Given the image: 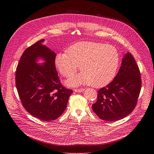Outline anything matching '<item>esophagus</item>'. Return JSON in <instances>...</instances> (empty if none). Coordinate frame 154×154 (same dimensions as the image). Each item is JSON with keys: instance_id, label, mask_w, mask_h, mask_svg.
<instances>
[{"instance_id": "esophagus-1", "label": "esophagus", "mask_w": 154, "mask_h": 154, "mask_svg": "<svg viewBox=\"0 0 154 154\" xmlns=\"http://www.w3.org/2000/svg\"><path fill=\"white\" fill-rule=\"evenodd\" d=\"M85 89H84V88H76V89H74V91L75 92H83Z\"/></svg>"}]
</instances>
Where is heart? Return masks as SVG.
Listing matches in <instances>:
<instances>
[{"label": "heart", "instance_id": "heart-1", "mask_svg": "<svg viewBox=\"0 0 154 154\" xmlns=\"http://www.w3.org/2000/svg\"><path fill=\"white\" fill-rule=\"evenodd\" d=\"M119 63V55L114 47L92 42L75 44L68 48L67 53L59 52L55 58V66L64 77L74 74L80 66L82 72L66 80L69 87L106 85L115 77Z\"/></svg>", "mask_w": 154, "mask_h": 154}]
</instances>
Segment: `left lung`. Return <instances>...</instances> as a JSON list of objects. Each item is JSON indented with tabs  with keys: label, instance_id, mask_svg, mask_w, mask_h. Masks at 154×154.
Returning a JSON list of instances; mask_svg holds the SVG:
<instances>
[{
	"label": "left lung",
	"instance_id": "obj_1",
	"mask_svg": "<svg viewBox=\"0 0 154 154\" xmlns=\"http://www.w3.org/2000/svg\"><path fill=\"white\" fill-rule=\"evenodd\" d=\"M141 86L139 67L127 52L114 79L98 91L97 100L92 109L102 120L112 122L122 119L135 107Z\"/></svg>",
	"mask_w": 154,
	"mask_h": 154
}]
</instances>
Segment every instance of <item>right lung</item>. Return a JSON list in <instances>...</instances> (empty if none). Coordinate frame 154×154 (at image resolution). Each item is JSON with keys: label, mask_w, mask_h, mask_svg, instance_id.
<instances>
[{"label": "right lung", "mask_w": 154, "mask_h": 154, "mask_svg": "<svg viewBox=\"0 0 154 154\" xmlns=\"http://www.w3.org/2000/svg\"><path fill=\"white\" fill-rule=\"evenodd\" d=\"M42 39L26 48L15 72V85L23 107L44 121L54 120L66 110L73 91L60 82L55 65L56 54ZM40 58L45 63H36Z\"/></svg>", "instance_id": "add662e5"}]
</instances>
